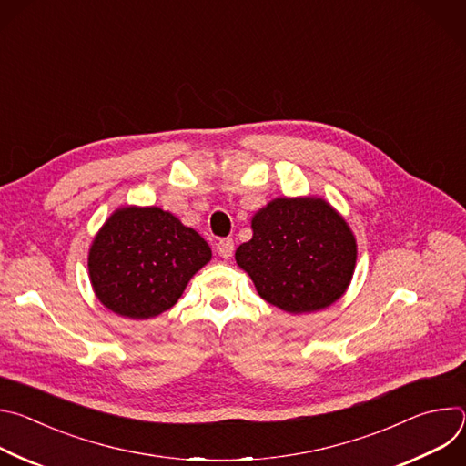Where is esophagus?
<instances>
[{"label":"esophagus","mask_w":466,"mask_h":466,"mask_svg":"<svg viewBox=\"0 0 466 466\" xmlns=\"http://www.w3.org/2000/svg\"><path fill=\"white\" fill-rule=\"evenodd\" d=\"M232 252H234V239H232V238H223V239H219V243H218V254L227 259V258L232 256Z\"/></svg>","instance_id":"1"}]
</instances>
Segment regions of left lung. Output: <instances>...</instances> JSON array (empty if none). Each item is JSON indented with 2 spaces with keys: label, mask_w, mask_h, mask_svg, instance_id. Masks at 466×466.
<instances>
[{
  "label": "left lung",
  "mask_w": 466,
  "mask_h": 466,
  "mask_svg": "<svg viewBox=\"0 0 466 466\" xmlns=\"http://www.w3.org/2000/svg\"><path fill=\"white\" fill-rule=\"evenodd\" d=\"M236 261L263 300L309 313L347 291L356 239L322 198H277L252 218V239L238 247Z\"/></svg>",
  "instance_id": "1"
}]
</instances>
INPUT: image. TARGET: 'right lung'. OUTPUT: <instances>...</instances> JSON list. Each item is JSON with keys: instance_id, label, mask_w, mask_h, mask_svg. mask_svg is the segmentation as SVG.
Returning a JSON list of instances; mask_svg holds the SVG:
<instances>
[{"instance_id": "right-lung-1", "label": "right lung", "mask_w": 466, "mask_h": 466, "mask_svg": "<svg viewBox=\"0 0 466 466\" xmlns=\"http://www.w3.org/2000/svg\"><path fill=\"white\" fill-rule=\"evenodd\" d=\"M212 250L160 208H121L96 236L88 269L97 299L114 313L149 319L169 309Z\"/></svg>"}]
</instances>
